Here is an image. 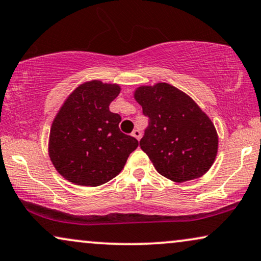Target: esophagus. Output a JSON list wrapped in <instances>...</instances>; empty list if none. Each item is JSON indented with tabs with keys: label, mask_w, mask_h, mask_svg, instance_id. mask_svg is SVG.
Returning a JSON list of instances; mask_svg holds the SVG:
<instances>
[{
	"label": "esophagus",
	"mask_w": 261,
	"mask_h": 261,
	"mask_svg": "<svg viewBox=\"0 0 261 261\" xmlns=\"http://www.w3.org/2000/svg\"><path fill=\"white\" fill-rule=\"evenodd\" d=\"M132 135H133V137L137 139V140H140V138H141V132L139 130V129H134L133 130V133H132Z\"/></svg>",
	"instance_id": "obj_1"
}]
</instances>
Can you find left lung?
<instances>
[{
	"label": "left lung",
	"instance_id": "1",
	"mask_svg": "<svg viewBox=\"0 0 261 261\" xmlns=\"http://www.w3.org/2000/svg\"><path fill=\"white\" fill-rule=\"evenodd\" d=\"M134 98L150 118L140 147L155 170L174 182L205 175L217 155L218 134L201 108L167 83L139 86Z\"/></svg>",
	"mask_w": 261,
	"mask_h": 261
}]
</instances>
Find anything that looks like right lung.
<instances>
[{"mask_svg": "<svg viewBox=\"0 0 261 261\" xmlns=\"http://www.w3.org/2000/svg\"><path fill=\"white\" fill-rule=\"evenodd\" d=\"M117 84L90 80L67 97L54 118L49 157L66 180L97 187L120 174L138 140L118 128L121 116L109 110L120 93Z\"/></svg>", "mask_w": 261, "mask_h": 261, "instance_id": "obj_1", "label": "right lung"}]
</instances>
